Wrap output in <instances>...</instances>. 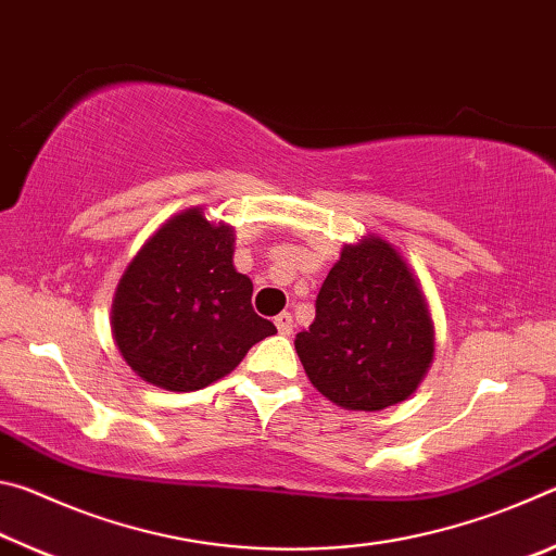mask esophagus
<instances>
[{
  "mask_svg": "<svg viewBox=\"0 0 556 556\" xmlns=\"http://www.w3.org/2000/svg\"><path fill=\"white\" fill-rule=\"evenodd\" d=\"M275 326H277V331H279L281 336H291V333H294V318H291V314H279V316L275 318Z\"/></svg>",
  "mask_w": 556,
  "mask_h": 556,
  "instance_id": "34e87169",
  "label": "esophagus"
}]
</instances>
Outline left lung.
I'll return each mask as SVG.
<instances>
[{
    "instance_id": "obj_1",
    "label": "left lung",
    "mask_w": 556,
    "mask_h": 556,
    "mask_svg": "<svg viewBox=\"0 0 556 556\" xmlns=\"http://www.w3.org/2000/svg\"><path fill=\"white\" fill-rule=\"evenodd\" d=\"M314 388L343 409L380 412L419 388L434 361V321L417 277L380 235L345 244L296 333Z\"/></svg>"
}]
</instances>
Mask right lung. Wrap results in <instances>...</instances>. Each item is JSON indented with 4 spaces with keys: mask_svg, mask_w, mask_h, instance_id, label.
<instances>
[{
    "mask_svg": "<svg viewBox=\"0 0 556 556\" xmlns=\"http://www.w3.org/2000/svg\"><path fill=\"white\" fill-rule=\"evenodd\" d=\"M235 230L188 208L149 238L122 275L112 336L139 378L172 392L208 388L277 328L252 308L232 265Z\"/></svg>",
    "mask_w": 556,
    "mask_h": 556,
    "instance_id": "1",
    "label": "right lung"
}]
</instances>
